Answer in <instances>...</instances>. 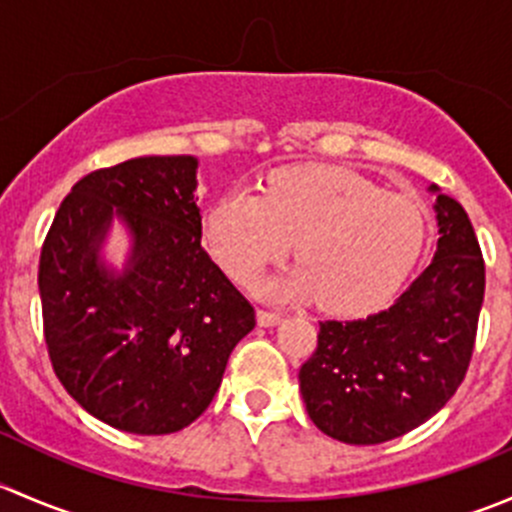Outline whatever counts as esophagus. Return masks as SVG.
<instances>
[{
    "instance_id": "1",
    "label": "esophagus",
    "mask_w": 512,
    "mask_h": 512,
    "mask_svg": "<svg viewBox=\"0 0 512 512\" xmlns=\"http://www.w3.org/2000/svg\"><path fill=\"white\" fill-rule=\"evenodd\" d=\"M282 322V314L267 312V309H257V324L260 327H277Z\"/></svg>"
}]
</instances>
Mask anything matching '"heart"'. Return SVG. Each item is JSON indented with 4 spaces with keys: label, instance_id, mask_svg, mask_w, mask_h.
Returning <instances> with one entry per match:
<instances>
[{
    "label": "heart",
    "instance_id": "heart-1",
    "mask_svg": "<svg viewBox=\"0 0 512 512\" xmlns=\"http://www.w3.org/2000/svg\"><path fill=\"white\" fill-rule=\"evenodd\" d=\"M215 260L250 282L297 242L302 265L257 282L275 302L317 299L334 314L381 307L414 270L426 242V210L344 168H289L265 190L235 188L210 205L203 227Z\"/></svg>",
    "mask_w": 512,
    "mask_h": 512
}]
</instances>
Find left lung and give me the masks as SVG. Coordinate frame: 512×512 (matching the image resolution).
Masks as SVG:
<instances>
[{"label":"left lung","instance_id":"left-lung-1","mask_svg":"<svg viewBox=\"0 0 512 512\" xmlns=\"http://www.w3.org/2000/svg\"><path fill=\"white\" fill-rule=\"evenodd\" d=\"M436 195L438 242L426 270L389 309L319 322L317 352L299 369L307 414L352 446L391 441L446 406L466 376L483 307L485 267L461 203Z\"/></svg>","mask_w":512,"mask_h":512}]
</instances>
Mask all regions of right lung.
<instances>
[{"label": "right lung", "instance_id": "right-lung-1", "mask_svg": "<svg viewBox=\"0 0 512 512\" xmlns=\"http://www.w3.org/2000/svg\"><path fill=\"white\" fill-rule=\"evenodd\" d=\"M198 158L146 156L71 188L39 260L44 337L81 409L138 436L190 426L213 401L255 309L200 245ZM113 224L122 267L105 257Z\"/></svg>", "mask_w": 512, "mask_h": 512}]
</instances>
